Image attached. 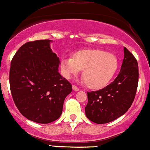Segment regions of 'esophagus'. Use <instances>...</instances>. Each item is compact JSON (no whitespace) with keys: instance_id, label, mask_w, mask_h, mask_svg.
Returning a JSON list of instances; mask_svg holds the SVG:
<instances>
[{"instance_id":"1","label":"esophagus","mask_w":150,"mask_h":150,"mask_svg":"<svg viewBox=\"0 0 150 150\" xmlns=\"http://www.w3.org/2000/svg\"><path fill=\"white\" fill-rule=\"evenodd\" d=\"M72 89H73L74 91H78L80 89L77 86H75V85H73V86H72Z\"/></svg>"}]
</instances>
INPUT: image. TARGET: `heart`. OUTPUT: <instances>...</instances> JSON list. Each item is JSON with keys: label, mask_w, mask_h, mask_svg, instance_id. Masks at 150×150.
Listing matches in <instances>:
<instances>
[{"label": "heart", "mask_w": 150, "mask_h": 150, "mask_svg": "<svg viewBox=\"0 0 150 150\" xmlns=\"http://www.w3.org/2000/svg\"><path fill=\"white\" fill-rule=\"evenodd\" d=\"M118 67L116 56L100 49L79 50L72 58H64L61 62L62 73L66 78L78 75L81 70L82 78L90 89H100L110 82Z\"/></svg>", "instance_id": "obj_1"}]
</instances>
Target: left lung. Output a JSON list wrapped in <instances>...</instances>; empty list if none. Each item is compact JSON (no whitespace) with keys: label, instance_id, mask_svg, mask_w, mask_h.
Wrapping results in <instances>:
<instances>
[{"label":"left lung","instance_id":"left-lung-1","mask_svg":"<svg viewBox=\"0 0 150 150\" xmlns=\"http://www.w3.org/2000/svg\"><path fill=\"white\" fill-rule=\"evenodd\" d=\"M121 71L114 81L98 91L87 92L86 117L96 124L111 122L131 107L138 83V65L135 56L126 47Z\"/></svg>","mask_w":150,"mask_h":150}]
</instances>
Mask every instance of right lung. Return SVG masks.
Here are the masks:
<instances>
[{
    "instance_id": "1",
    "label": "right lung",
    "mask_w": 150,
    "mask_h": 150,
    "mask_svg": "<svg viewBox=\"0 0 150 150\" xmlns=\"http://www.w3.org/2000/svg\"><path fill=\"white\" fill-rule=\"evenodd\" d=\"M51 40L24 43L11 61L9 85L19 112L27 119L49 124L59 118L72 84L58 72L60 61Z\"/></svg>"
}]
</instances>
